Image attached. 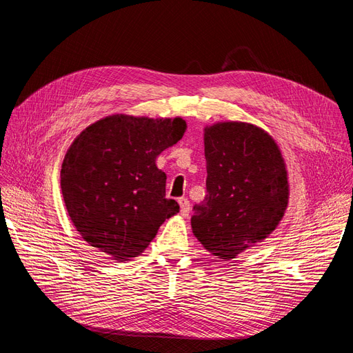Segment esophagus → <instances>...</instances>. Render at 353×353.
I'll return each mask as SVG.
<instances>
[{"label":"esophagus","instance_id":"1","mask_svg":"<svg viewBox=\"0 0 353 353\" xmlns=\"http://www.w3.org/2000/svg\"><path fill=\"white\" fill-rule=\"evenodd\" d=\"M178 203H179V213H181V216L187 218L188 213H190V201H188L185 197H181V199L178 200Z\"/></svg>","mask_w":353,"mask_h":353}]
</instances>
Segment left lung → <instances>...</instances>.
<instances>
[{"label": "left lung", "mask_w": 353, "mask_h": 353, "mask_svg": "<svg viewBox=\"0 0 353 353\" xmlns=\"http://www.w3.org/2000/svg\"><path fill=\"white\" fill-rule=\"evenodd\" d=\"M208 194L191 230L210 254L231 261L268 239L288 206L287 165L262 128L225 121L205 128Z\"/></svg>", "instance_id": "1"}]
</instances>
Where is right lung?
Listing matches in <instances>:
<instances>
[{"label":"right lung","instance_id":"obj_1","mask_svg":"<svg viewBox=\"0 0 353 353\" xmlns=\"http://www.w3.org/2000/svg\"><path fill=\"white\" fill-rule=\"evenodd\" d=\"M187 130L183 117L110 114L74 138L60 185L72 223L113 261L140 256L179 206L165 199L166 174L156 166Z\"/></svg>","mask_w":353,"mask_h":353}]
</instances>
